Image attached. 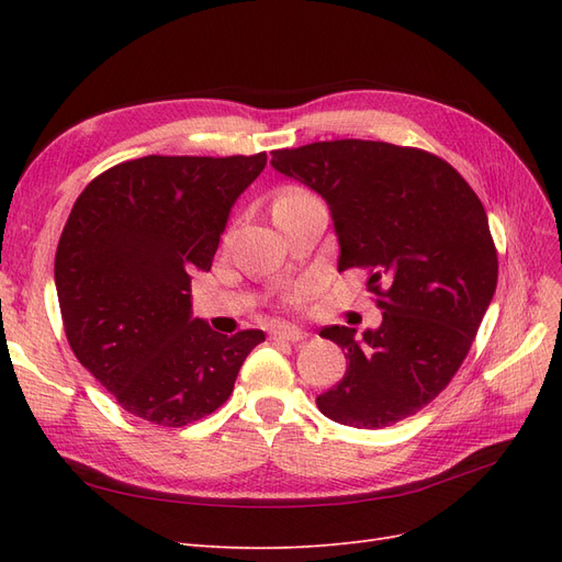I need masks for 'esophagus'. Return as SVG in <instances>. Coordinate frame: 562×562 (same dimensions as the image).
<instances>
[{"label":"esophagus","instance_id":"obj_1","mask_svg":"<svg viewBox=\"0 0 562 562\" xmlns=\"http://www.w3.org/2000/svg\"><path fill=\"white\" fill-rule=\"evenodd\" d=\"M304 337H307V333L295 326H281L269 333V339H274V342H300Z\"/></svg>","mask_w":562,"mask_h":562}]
</instances>
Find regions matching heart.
<instances>
[{
    "instance_id": "heart-1",
    "label": "heart",
    "mask_w": 562,
    "mask_h": 562,
    "mask_svg": "<svg viewBox=\"0 0 562 562\" xmlns=\"http://www.w3.org/2000/svg\"><path fill=\"white\" fill-rule=\"evenodd\" d=\"M307 196H312L307 190H304V187H285V190H281L279 192V196H277V201H274V209H279V206H288V203H295V201H302V199H307ZM302 293V291H300Z\"/></svg>"
}]
</instances>
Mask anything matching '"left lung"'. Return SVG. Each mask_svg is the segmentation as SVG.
Here are the masks:
<instances>
[{
    "label": "left lung",
    "mask_w": 562,
    "mask_h": 562,
    "mask_svg": "<svg viewBox=\"0 0 562 562\" xmlns=\"http://www.w3.org/2000/svg\"><path fill=\"white\" fill-rule=\"evenodd\" d=\"M279 173L328 201L337 269H366L382 310L378 330L328 326L345 349V378L318 411L356 429L419 413L464 363L497 288V248L481 199L431 151L375 140L274 149Z\"/></svg>",
    "instance_id": "left-lung-1"
}]
</instances>
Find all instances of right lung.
Wrapping results in <instances>:
<instances>
[{"instance_id": "1", "label": "right lung", "mask_w": 562, "mask_h": 562, "mask_svg": "<svg viewBox=\"0 0 562 562\" xmlns=\"http://www.w3.org/2000/svg\"><path fill=\"white\" fill-rule=\"evenodd\" d=\"M265 151L122 161L75 201L56 250L70 349L112 398L157 427H187L234 391L262 330L227 337L190 316V274L209 271L234 201Z\"/></svg>"}]
</instances>
